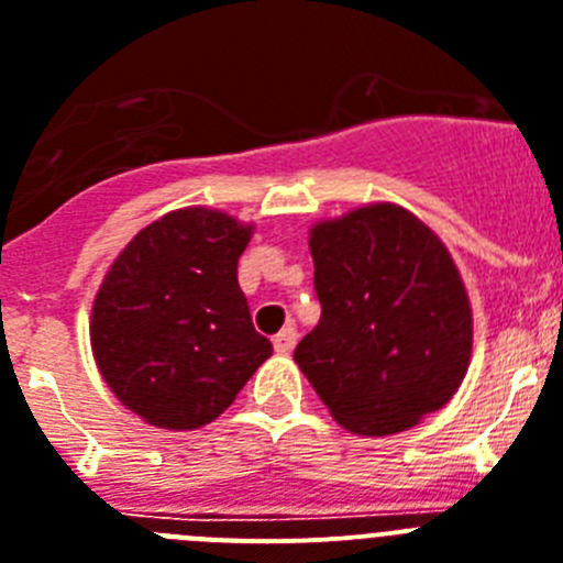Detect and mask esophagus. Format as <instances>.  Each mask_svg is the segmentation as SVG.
<instances>
[{"mask_svg":"<svg viewBox=\"0 0 563 563\" xmlns=\"http://www.w3.org/2000/svg\"><path fill=\"white\" fill-rule=\"evenodd\" d=\"M295 345H297V329L295 325H286V329L275 336V351L277 354H291Z\"/></svg>","mask_w":563,"mask_h":563,"instance_id":"obj_1","label":"esophagus"}]
</instances>
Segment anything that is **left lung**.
Here are the masks:
<instances>
[{"instance_id":"left-lung-1","label":"left lung","mask_w":563,"mask_h":563,"mask_svg":"<svg viewBox=\"0 0 563 563\" xmlns=\"http://www.w3.org/2000/svg\"><path fill=\"white\" fill-rule=\"evenodd\" d=\"M322 314L295 349L331 417L390 437L451 402L473 349L471 300L451 252L417 214L371 203L311 229Z\"/></svg>"}]
</instances>
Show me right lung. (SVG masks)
I'll return each mask as SVG.
<instances>
[{
    "label": "right lung",
    "mask_w": 563,
    "mask_h": 563,
    "mask_svg": "<svg viewBox=\"0 0 563 563\" xmlns=\"http://www.w3.org/2000/svg\"><path fill=\"white\" fill-rule=\"evenodd\" d=\"M249 241L252 227L232 214L175 209L141 229L107 272L92 302V356L144 422H212L272 356L238 286Z\"/></svg>",
    "instance_id": "obj_1"
}]
</instances>
